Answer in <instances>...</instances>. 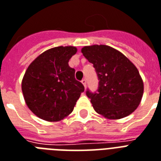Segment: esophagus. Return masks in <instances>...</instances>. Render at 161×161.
Returning <instances> with one entry per match:
<instances>
[{"label": "esophagus", "mask_w": 161, "mask_h": 161, "mask_svg": "<svg viewBox=\"0 0 161 161\" xmlns=\"http://www.w3.org/2000/svg\"><path fill=\"white\" fill-rule=\"evenodd\" d=\"M81 82L83 83V85L84 86V88H86V84H87V81H86V79H83Z\"/></svg>", "instance_id": "esophagus-1"}]
</instances>
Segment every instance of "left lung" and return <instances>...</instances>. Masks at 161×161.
I'll list each match as a JSON object with an SVG mask.
<instances>
[{
    "mask_svg": "<svg viewBox=\"0 0 161 161\" xmlns=\"http://www.w3.org/2000/svg\"><path fill=\"white\" fill-rule=\"evenodd\" d=\"M81 51L94 65L99 78L98 93L87 91L94 110L110 120L132 114L143 94V82L138 68L127 56L108 45H88Z\"/></svg>",
    "mask_w": 161,
    "mask_h": 161,
    "instance_id": "8db88e82",
    "label": "left lung"
}]
</instances>
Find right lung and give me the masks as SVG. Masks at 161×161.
Instances as JSON below:
<instances>
[{
  "instance_id": "obj_1",
  "label": "right lung",
  "mask_w": 161,
  "mask_h": 161,
  "mask_svg": "<svg viewBox=\"0 0 161 161\" xmlns=\"http://www.w3.org/2000/svg\"><path fill=\"white\" fill-rule=\"evenodd\" d=\"M78 51L75 46H57L44 51L32 61L22 80L27 106L38 117L59 121L74 109L84 87L75 79L68 61Z\"/></svg>"
}]
</instances>
